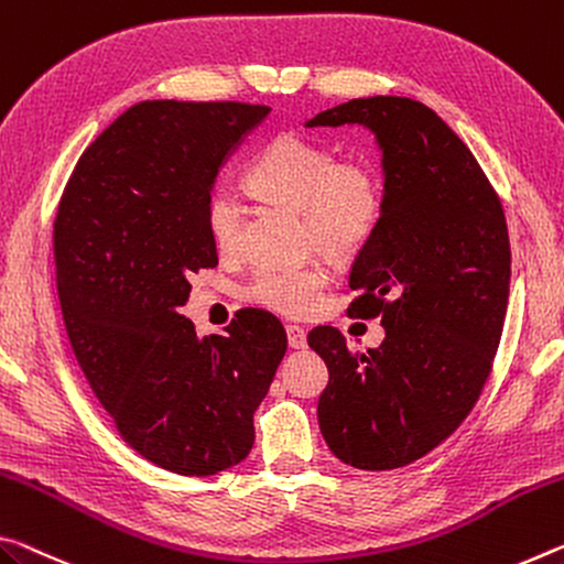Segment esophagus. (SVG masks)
Instances as JSON below:
<instances>
[{"label": "esophagus", "instance_id": "obj_1", "mask_svg": "<svg viewBox=\"0 0 564 564\" xmlns=\"http://www.w3.org/2000/svg\"><path fill=\"white\" fill-rule=\"evenodd\" d=\"M285 334H289V346L291 348H306V330L296 324L285 326Z\"/></svg>", "mask_w": 564, "mask_h": 564}]
</instances>
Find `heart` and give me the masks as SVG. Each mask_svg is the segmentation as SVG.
<instances>
[{
  "label": "heart",
  "instance_id": "obj_1",
  "mask_svg": "<svg viewBox=\"0 0 564 564\" xmlns=\"http://www.w3.org/2000/svg\"><path fill=\"white\" fill-rule=\"evenodd\" d=\"M246 181L265 203L299 208L303 240L328 256L351 258L369 243L383 218V181L366 160H338L334 150L299 132H283L250 163ZM205 228L220 256H238L246 234V203L218 185L205 203ZM330 281L321 261L261 265L243 285V299L285 316L311 314Z\"/></svg>",
  "mask_w": 564,
  "mask_h": 564
}]
</instances>
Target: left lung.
<instances>
[{"instance_id": "1", "label": "left lung", "mask_w": 564, "mask_h": 564, "mask_svg": "<svg viewBox=\"0 0 564 564\" xmlns=\"http://www.w3.org/2000/svg\"><path fill=\"white\" fill-rule=\"evenodd\" d=\"M308 128L366 124L383 153V218L356 256L354 316L381 318L379 348H348L334 326L308 346L326 361L318 426L344 464L366 471L422 459L481 397L502 338L509 234L502 200L449 124L409 97H364Z\"/></svg>"}]
</instances>
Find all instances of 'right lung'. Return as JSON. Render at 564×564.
Masks as SVG:
<instances>
[{
  "label": "right lung",
  "mask_w": 564,
  "mask_h": 564,
  "mask_svg": "<svg viewBox=\"0 0 564 564\" xmlns=\"http://www.w3.org/2000/svg\"><path fill=\"white\" fill-rule=\"evenodd\" d=\"M271 107L148 100L89 145L59 198L52 248L79 369L140 457L208 477L248 457L253 411L285 354L281 321L240 308L198 338L177 308L218 265L205 203L223 160Z\"/></svg>",
  "instance_id": "obj_1"
}]
</instances>
